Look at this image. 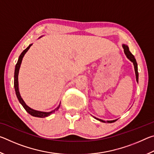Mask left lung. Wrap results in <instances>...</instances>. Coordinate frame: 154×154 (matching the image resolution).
I'll list each match as a JSON object with an SVG mask.
<instances>
[{
  "label": "left lung",
  "mask_w": 154,
  "mask_h": 154,
  "mask_svg": "<svg viewBox=\"0 0 154 154\" xmlns=\"http://www.w3.org/2000/svg\"><path fill=\"white\" fill-rule=\"evenodd\" d=\"M123 48L124 49V53L126 54L127 58H128L130 61H132L133 62L134 64V70H135V73H136V79H137V82H138V81H139V72H138V66H137V61H136V59H135L134 56L132 55L131 52L129 50V48L126 45H123ZM96 119H98V120L100 121V122H105V121H103V119H98V118H96ZM116 121H117V119H115V120H111V121H106L107 123H113V122H115Z\"/></svg>",
  "instance_id": "1"
}]
</instances>
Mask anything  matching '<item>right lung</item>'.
Returning a JSON list of instances; mask_svg holds the SVG:
<instances>
[{
	"label": "right lung",
	"instance_id": "1",
	"mask_svg": "<svg viewBox=\"0 0 154 154\" xmlns=\"http://www.w3.org/2000/svg\"><path fill=\"white\" fill-rule=\"evenodd\" d=\"M32 45V44H30V45L28 46L26 49H24V50L22 51V53L20 54L19 58H18L17 62L16 65H15V72H14V88H15V94H16V96H17V98L18 99V100L20 101V103H21V105L23 106V107L25 109V110L28 113L30 114L31 116H35V117H38V118H45V117L49 116L51 113H54V112H55L56 111L58 110V109L60 107V105H58V107L54 109V111H51V112H42V111H38L34 110V109L30 108L29 106L26 105V103H24V101L23 100V99L22 98V97H21V96L20 94V92H19V88H18V73H19V70H20V67L21 63H22V58H23V57L24 56L25 54L28 51V50L30 49V48L31 45Z\"/></svg>",
	"mask_w": 154,
	"mask_h": 154
}]
</instances>
